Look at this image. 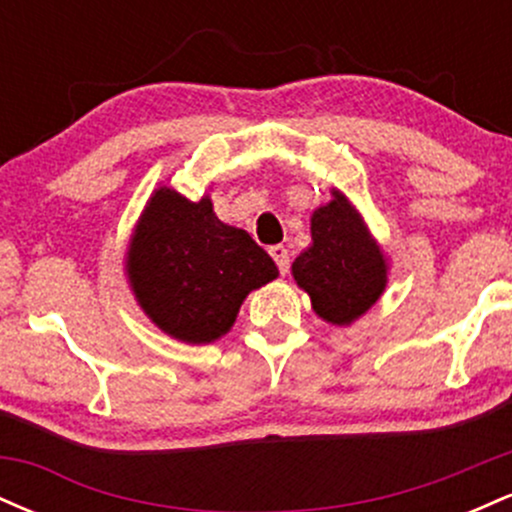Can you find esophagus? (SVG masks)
Segmentation results:
<instances>
[{"label": "esophagus", "instance_id": "34e87169", "mask_svg": "<svg viewBox=\"0 0 512 512\" xmlns=\"http://www.w3.org/2000/svg\"><path fill=\"white\" fill-rule=\"evenodd\" d=\"M269 255H272V260L276 262V267H279L281 274H289L291 260H289V250H286L284 245H272V248H269Z\"/></svg>", "mask_w": 512, "mask_h": 512}]
</instances>
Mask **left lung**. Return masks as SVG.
I'll return each mask as SVG.
<instances>
[{
  "mask_svg": "<svg viewBox=\"0 0 512 512\" xmlns=\"http://www.w3.org/2000/svg\"><path fill=\"white\" fill-rule=\"evenodd\" d=\"M310 248L291 264L293 281L310 296L313 313L337 327L354 325L387 289L383 248L351 199L332 187V199L310 216Z\"/></svg>",
  "mask_w": 512,
  "mask_h": 512,
  "instance_id": "left-lung-1",
  "label": "left lung"
}]
</instances>
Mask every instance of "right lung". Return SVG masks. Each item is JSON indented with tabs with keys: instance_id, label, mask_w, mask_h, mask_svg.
<instances>
[{
	"instance_id": "obj_1",
	"label": "right lung",
	"mask_w": 512,
	"mask_h": 512,
	"mask_svg": "<svg viewBox=\"0 0 512 512\" xmlns=\"http://www.w3.org/2000/svg\"><path fill=\"white\" fill-rule=\"evenodd\" d=\"M134 301L168 337L211 344L231 332L248 293L279 276L248 231L216 219L209 192L197 202L158 185L125 252Z\"/></svg>"
}]
</instances>
